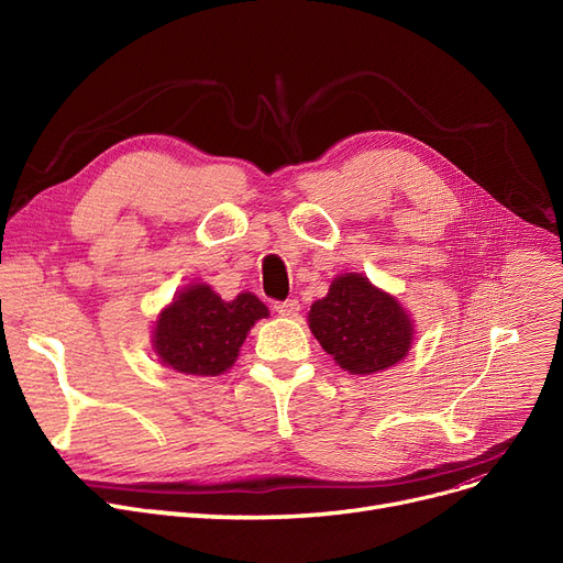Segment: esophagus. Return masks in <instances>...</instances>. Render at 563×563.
Returning a JSON list of instances; mask_svg holds the SVG:
<instances>
[{
    "instance_id": "obj_1",
    "label": "esophagus",
    "mask_w": 563,
    "mask_h": 563,
    "mask_svg": "<svg viewBox=\"0 0 563 563\" xmlns=\"http://www.w3.org/2000/svg\"><path fill=\"white\" fill-rule=\"evenodd\" d=\"M274 310L283 317H297L301 310V303L297 299H287V301H276Z\"/></svg>"
}]
</instances>
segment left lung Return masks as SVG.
Masks as SVG:
<instances>
[{"label":"left lung","mask_w":563,"mask_h":563,"mask_svg":"<svg viewBox=\"0 0 563 563\" xmlns=\"http://www.w3.org/2000/svg\"><path fill=\"white\" fill-rule=\"evenodd\" d=\"M308 317L319 344L351 374H374L397 365L410 349L408 314L358 274L335 278Z\"/></svg>","instance_id":"1"}]
</instances>
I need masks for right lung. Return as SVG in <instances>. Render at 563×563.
I'll return each mask as SVG.
<instances>
[{"mask_svg":"<svg viewBox=\"0 0 563 563\" xmlns=\"http://www.w3.org/2000/svg\"><path fill=\"white\" fill-rule=\"evenodd\" d=\"M269 314L255 294L223 301L207 285L187 287L162 312L155 351L162 363L191 376L223 374L236 358L253 323Z\"/></svg>","mask_w":563,"mask_h":563,"instance_id":"obj_1","label":"right lung"}]
</instances>
